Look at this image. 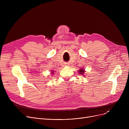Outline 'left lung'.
I'll return each instance as SVG.
<instances>
[{
	"instance_id": "8db88e82",
	"label": "left lung",
	"mask_w": 129,
	"mask_h": 129,
	"mask_svg": "<svg viewBox=\"0 0 129 129\" xmlns=\"http://www.w3.org/2000/svg\"><path fill=\"white\" fill-rule=\"evenodd\" d=\"M79 74H83L85 72L84 69H80V70L79 71Z\"/></svg>"
}]
</instances>
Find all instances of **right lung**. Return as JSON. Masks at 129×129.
<instances>
[{
  "mask_svg": "<svg viewBox=\"0 0 129 129\" xmlns=\"http://www.w3.org/2000/svg\"><path fill=\"white\" fill-rule=\"evenodd\" d=\"M52 73H53V72H52Z\"/></svg>",
  "mask_w": 129,
  "mask_h": 129,
  "instance_id": "obj_1",
  "label": "right lung"
}]
</instances>
